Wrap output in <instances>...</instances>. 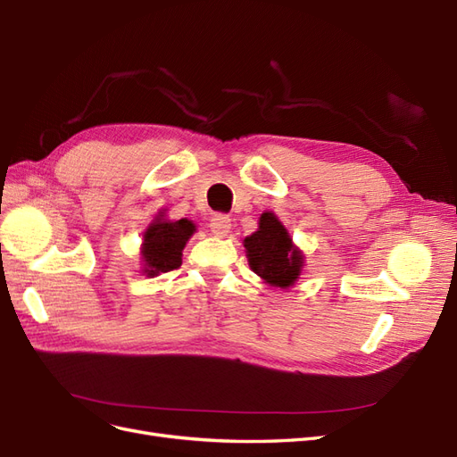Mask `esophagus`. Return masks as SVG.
Here are the masks:
<instances>
[{"mask_svg":"<svg viewBox=\"0 0 457 457\" xmlns=\"http://www.w3.org/2000/svg\"><path fill=\"white\" fill-rule=\"evenodd\" d=\"M231 229V218L228 214H214L211 220V231L216 237H226Z\"/></svg>","mask_w":457,"mask_h":457,"instance_id":"esophagus-1","label":"esophagus"}]
</instances>
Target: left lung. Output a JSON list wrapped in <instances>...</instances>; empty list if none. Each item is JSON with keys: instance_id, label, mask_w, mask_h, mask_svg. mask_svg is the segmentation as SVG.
<instances>
[{"instance_id": "8db88e82", "label": "left lung", "mask_w": 457, "mask_h": 457, "mask_svg": "<svg viewBox=\"0 0 457 457\" xmlns=\"http://www.w3.org/2000/svg\"><path fill=\"white\" fill-rule=\"evenodd\" d=\"M252 271L277 288H290L301 275L303 254L273 212L260 216L258 231L243 241Z\"/></svg>"}]
</instances>
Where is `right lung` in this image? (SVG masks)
Listing matches in <instances>:
<instances>
[{
	"mask_svg": "<svg viewBox=\"0 0 457 457\" xmlns=\"http://www.w3.org/2000/svg\"><path fill=\"white\" fill-rule=\"evenodd\" d=\"M195 231V226L188 218H180L177 222L163 220L160 214L148 226L143 237V273L146 277H156L179 269L182 263V250Z\"/></svg>",
	"mask_w": 457,
	"mask_h": 457,
	"instance_id": "obj_1",
	"label": "right lung"
}]
</instances>
